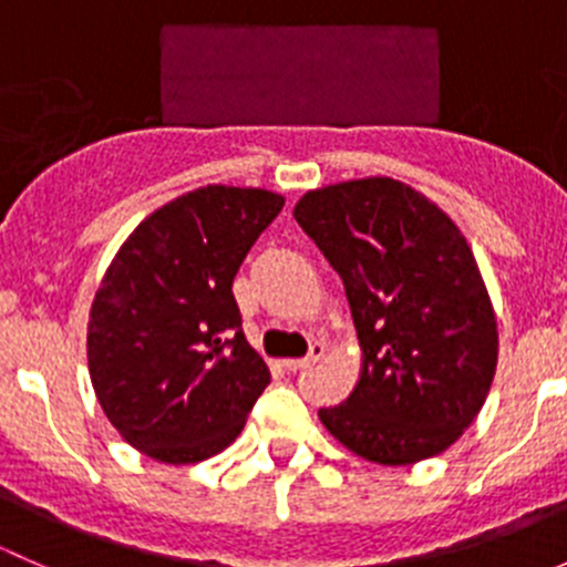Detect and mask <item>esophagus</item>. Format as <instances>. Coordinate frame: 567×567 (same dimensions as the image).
Masks as SVG:
<instances>
[{"mask_svg":"<svg viewBox=\"0 0 567 567\" xmlns=\"http://www.w3.org/2000/svg\"><path fill=\"white\" fill-rule=\"evenodd\" d=\"M323 353H326V346H323V342H312L310 353H307L305 359H285L282 368H285V370H290V373H296V370H305V368H310V364H316L318 359L323 357Z\"/></svg>","mask_w":567,"mask_h":567,"instance_id":"34e87169","label":"esophagus"}]
</instances>
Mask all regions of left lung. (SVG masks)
I'll return each instance as SVG.
<instances>
[{
  "label": "left lung",
  "mask_w": 567,
  "mask_h": 567,
  "mask_svg": "<svg viewBox=\"0 0 567 567\" xmlns=\"http://www.w3.org/2000/svg\"><path fill=\"white\" fill-rule=\"evenodd\" d=\"M346 285L362 370L326 431L384 466L433 458L463 436L496 373L494 307L455 221L392 177L307 192L293 208Z\"/></svg>",
  "instance_id": "obj_1"
}]
</instances>
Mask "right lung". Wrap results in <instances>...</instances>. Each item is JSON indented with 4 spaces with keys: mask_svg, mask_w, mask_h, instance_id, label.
Here are the masks:
<instances>
[{
    "mask_svg": "<svg viewBox=\"0 0 567 567\" xmlns=\"http://www.w3.org/2000/svg\"><path fill=\"white\" fill-rule=\"evenodd\" d=\"M282 205L266 188H194L140 221L106 268L87 323L90 379L147 458L183 466L221 453L271 381L233 279Z\"/></svg>",
    "mask_w": 567,
    "mask_h": 567,
    "instance_id": "1",
    "label": "right lung"
}]
</instances>
